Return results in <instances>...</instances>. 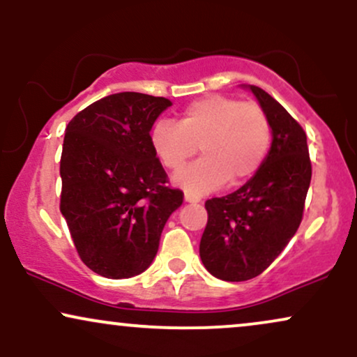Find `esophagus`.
<instances>
[{
	"label": "esophagus",
	"instance_id": "obj_1",
	"mask_svg": "<svg viewBox=\"0 0 357 357\" xmlns=\"http://www.w3.org/2000/svg\"><path fill=\"white\" fill-rule=\"evenodd\" d=\"M184 201L189 202V204H197V202H201V197H197V196H194V194L186 192V194H184Z\"/></svg>",
	"mask_w": 357,
	"mask_h": 357
}]
</instances>
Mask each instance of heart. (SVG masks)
<instances>
[{
	"instance_id": "obj_1",
	"label": "heart",
	"mask_w": 357,
	"mask_h": 357,
	"mask_svg": "<svg viewBox=\"0 0 357 357\" xmlns=\"http://www.w3.org/2000/svg\"><path fill=\"white\" fill-rule=\"evenodd\" d=\"M272 125L259 103L225 96H206L184 108L181 120L160 119L150 130L155 155L168 169H179L196 155L202 158L173 176V183L199 196L225 183L241 184L264 163Z\"/></svg>"
}]
</instances>
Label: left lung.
Returning a JSON list of instances; mask_svg holds the SVG:
<instances>
[{
	"label": "left lung",
	"mask_w": 357,
	"mask_h": 357,
	"mask_svg": "<svg viewBox=\"0 0 357 357\" xmlns=\"http://www.w3.org/2000/svg\"><path fill=\"white\" fill-rule=\"evenodd\" d=\"M242 87L267 112L272 145L242 188L206 201L199 255L207 272L224 282L254 278L282 254L298 231L311 181L306 135L298 121L265 90Z\"/></svg>",
	"instance_id": "8db88e82"
}]
</instances>
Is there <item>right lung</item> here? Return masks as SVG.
<instances>
[{
    "instance_id": "obj_1",
    "label": "right lung",
    "mask_w": 357,
    "mask_h": 357,
    "mask_svg": "<svg viewBox=\"0 0 357 357\" xmlns=\"http://www.w3.org/2000/svg\"><path fill=\"white\" fill-rule=\"evenodd\" d=\"M171 102L138 92L103 97L66 128L61 212L80 259L105 278L150 267L183 192L166 186L150 130Z\"/></svg>"
}]
</instances>
